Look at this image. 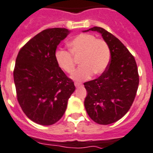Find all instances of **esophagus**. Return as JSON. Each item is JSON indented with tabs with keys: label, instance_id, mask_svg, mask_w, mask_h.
Here are the masks:
<instances>
[{
	"label": "esophagus",
	"instance_id": "obj_1",
	"mask_svg": "<svg viewBox=\"0 0 153 153\" xmlns=\"http://www.w3.org/2000/svg\"><path fill=\"white\" fill-rule=\"evenodd\" d=\"M81 85H82V84L80 83V82H78V81H75V85L76 88H79L80 86H81Z\"/></svg>",
	"mask_w": 153,
	"mask_h": 153
}]
</instances>
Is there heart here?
I'll return each instance as SVG.
<instances>
[{"label":"heart","mask_w":153,"mask_h":153,"mask_svg":"<svg viewBox=\"0 0 153 153\" xmlns=\"http://www.w3.org/2000/svg\"><path fill=\"white\" fill-rule=\"evenodd\" d=\"M69 52L58 50L55 53V59L59 68L67 73L75 71L74 58H79L80 68L72 78L77 81L88 79L94 75H100L105 70L110 59V51L108 44L101 39L90 34H81L68 43ZM72 56L74 57H72Z\"/></svg>","instance_id":"1"}]
</instances>
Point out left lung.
<instances>
[{
  "mask_svg": "<svg viewBox=\"0 0 153 153\" xmlns=\"http://www.w3.org/2000/svg\"><path fill=\"white\" fill-rule=\"evenodd\" d=\"M97 31L108 44L109 64L98 78L84 84L87 91L85 107L90 118L100 125H109L122 118L131 108L139 85L134 57L116 37L100 27Z\"/></svg>",
  "mask_w": 153,
  "mask_h": 153,
  "instance_id": "1",
  "label": "left lung"
}]
</instances>
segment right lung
I'll return each mask as SVG.
<instances>
[{
  "label": "right lung",
  "instance_id": "1",
  "mask_svg": "<svg viewBox=\"0 0 153 153\" xmlns=\"http://www.w3.org/2000/svg\"><path fill=\"white\" fill-rule=\"evenodd\" d=\"M70 31L64 28L44 30L24 45L16 59L17 100L25 115L38 125L58 122L75 90L55 59L57 46Z\"/></svg>",
  "mask_w": 153,
  "mask_h": 153
}]
</instances>
